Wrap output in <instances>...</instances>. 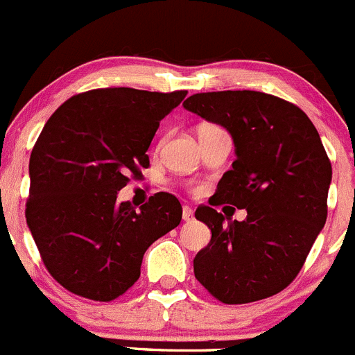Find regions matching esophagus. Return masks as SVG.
Returning a JSON list of instances; mask_svg holds the SVG:
<instances>
[{"mask_svg": "<svg viewBox=\"0 0 355 355\" xmlns=\"http://www.w3.org/2000/svg\"><path fill=\"white\" fill-rule=\"evenodd\" d=\"M182 218H184L185 223H189V220H193L194 218V211L191 210L189 207H184L182 208Z\"/></svg>", "mask_w": 355, "mask_h": 355, "instance_id": "1", "label": "esophagus"}]
</instances>
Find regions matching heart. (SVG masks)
Returning <instances> with one entry per match:
<instances>
[{"mask_svg": "<svg viewBox=\"0 0 355 355\" xmlns=\"http://www.w3.org/2000/svg\"><path fill=\"white\" fill-rule=\"evenodd\" d=\"M205 128H215V125H205Z\"/></svg>", "mask_w": 355, "mask_h": 355, "instance_id": "heart-1", "label": "heart"}]
</instances>
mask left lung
Instances as JSON below:
<instances>
[{
  "label": "left lung",
  "mask_w": 355,
  "mask_h": 355,
  "mask_svg": "<svg viewBox=\"0 0 355 355\" xmlns=\"http://www.w3.org/2000/svg\"><path fill=\"white\" fill-rule=\"evenodd\" d=\"M184 108L233 138L236 159L211 205L247 210L238 223L198 207L211 240L194 257V275L227 304L273 296L296 278L326 224L333 170L319 132L296 105L257 91L200 92Z\"/></svg>",
  "instance_id": "1"
}]
</instances>
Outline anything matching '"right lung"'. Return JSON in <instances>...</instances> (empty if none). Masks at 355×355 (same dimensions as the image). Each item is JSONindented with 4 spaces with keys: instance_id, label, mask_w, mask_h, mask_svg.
<instances>
[{
    "instance_id": "1",
    "label": "right lung",
    "mask_w": 355,
    "mask_h": 355,
    "mask_svg": "<svg viewBox=\"0 0 355 355\" xmlns=\"http://www.w3.org/2000/svg\"><path fill=\"white\" fill-rule=\"evenodd\" d=\"M185 94L94 89L43 125L29 159L26 220L45 268L69 293L119 297L140 278L145 250L180 224L173 194H154L135 210L117 193L141 177L159 122Z\"/></svg>"
}]
</instances>
